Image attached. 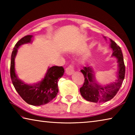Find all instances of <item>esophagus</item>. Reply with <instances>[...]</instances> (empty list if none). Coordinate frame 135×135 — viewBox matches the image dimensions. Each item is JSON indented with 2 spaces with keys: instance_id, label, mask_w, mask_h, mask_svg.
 Instances as JSON below:
<instances>
[{
  "instance_id": "esophagus-1",
  "label": "esophagus",
  "mask_w": 135,
  "mask_h": 135,
  "mask_svg": "<svg viewBox=\"0 0 135 135\" xmlns=\"http://www.w3.org/2000/svg\"><path fill=\"white\" fill-rule=\"evenodd\" d=\"M74 71V64L72 63L71 64H70L69 66L66 68V73H67L68 74H72Z\"/></svg>"
}]
</instances>
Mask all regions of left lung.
<instances>
[{
  "label": "left lung",
  "instance_id": "left-lung-1",
  "mask_svg": "<svg viewBox=\"0 0 135 135\" xmlns=\"http://www.w3.org/2000/svg\"><path fill=\"white\" fill-rule=\"evenodd\" d=\"M109 46L113 51L112 56L117 58V79L108 85H99L95 81L92 68L84 67L80 70L84 76V81L83 86L80 88V92L84 99L88 101L100 103L112 99L117 93L124 80L126 70L122 50L119 46L111 38H109Z\"/></svg>",
  "mask_w": 135,
  "mask_h": 135
}]
</instances>
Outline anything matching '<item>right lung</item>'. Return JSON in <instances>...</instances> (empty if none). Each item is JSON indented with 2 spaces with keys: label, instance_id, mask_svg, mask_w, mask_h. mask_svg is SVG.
I'll list each match as a JSON object with an SVG mask.
<instances>
[{
  "label": "right lung",
  "instance_id": "right-lung-1",
  "mask_svg": "<svg viewBox=\"0 0 135 135\" xmlns=\"http://www.w3.org/2000/svg\"><path fill=\"white\" fill-rule=\"evenodd\" d=\"M32 35H27L16 43L11 55L10 76L15 90L27 104L40 106L51 102L58 93V82L63 76L64 68L62 66L49 68L45 78L35 84H27L18 78L15 72V57L18 47L24 43L31 42Z\"/></svg>",
  "mask_w": 135,
  "mask_h": 135
}]
</instances>
